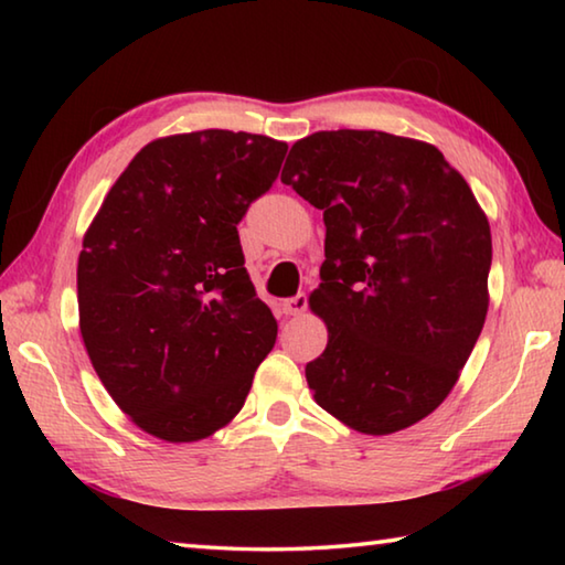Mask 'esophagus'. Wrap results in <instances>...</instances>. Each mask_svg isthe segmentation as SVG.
Wrapping results in <instances>:
<instances>
[{
	"label": "esophagus",
	"instance_id": "obj_1",
	"mask_svg": "<svg viewBox=\"0 0 565 565\" xmlns=\"http://www.w3.org/2000/svg\"><path fill=\"white\" fill-rule=\"evenodd\" d=\"M281 309H284L286 317H299V313L306 311V296L299 294V296H294V299H286L281 303Z\"/></svg>",
	"mask_w": 565,
	"mask_h": 565
}]
</instances>
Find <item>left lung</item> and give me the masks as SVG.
<instances>
[{
	"mask_svg": "<svg viewBox=\"0 0 565 565\" xmlns=\"http://www.w3.org/2000/svg\"><path fill=\"white\" fill-rule=\"evenodd\" d=\"M281 181L327 224L313 401L359 434L404 431L451 394L483 329L489 218L434 145L374 129L299 139Z\"/></svg>",
	"mask_w": 565,
	"mask_h": 565,
	"instance_id": "left-lung-1",
	"label": "left lung"
}]
</instances>
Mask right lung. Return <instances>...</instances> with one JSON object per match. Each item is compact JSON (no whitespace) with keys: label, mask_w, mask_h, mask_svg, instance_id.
I'll list each match as a JSON object with an SVG mask.
<instances>
[{"label":"right lung","mask_w":565,"mask_h":565,"mask_svg":"<svg viewBox=\"0 0 565 565\" xmlns=\"http://www.w3.org/2000/svg\"><path fill=\"white\" fill-rule=\"evenodd\" d=\"M286 149L226 129L149 141L84 234V347L114 404L161 441L224 428L274 349L279 327L244 269L236 224Z\"/></svg>","instance_id":"obj_1"}]
</instances>
